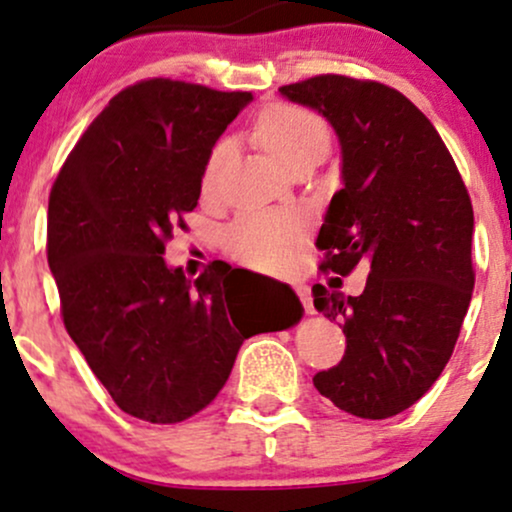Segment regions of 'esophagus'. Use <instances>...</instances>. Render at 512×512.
I'll list each match as a JSON object with an SVG mask.
<instances>
[{
    "instance_id": "esophagus-1",
    "label": "esophagus",
    "mask_w": 512,
    "mask_h": 512,
    "mask_svg": "<svg viewBox=\"0 0 512 512\" xmlns=\"http://www.w3.org/2000/svg\"><path fill=\"white\" fill-rule=\"evenodd\" d=\"M297 295H300V300L304 304V312L307 314H314V304H312V295H309V290L304 285L297 287Z\"/></svg>"
}]
</instances>
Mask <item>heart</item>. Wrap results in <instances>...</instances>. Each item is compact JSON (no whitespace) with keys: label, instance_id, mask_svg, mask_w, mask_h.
Wrapping results in <instances>:
<instances>
[{"label":"heart","instance_id":"1","mask_svg":"<svg viewBox=\"0 0 512 512\" xmlns=\"http://www.w3.org/2000/svg\"><path fill=\"white\" fill-rule=\"evenodd\" d=\"M258 140L263 142L287 169L307 159H324L329 154L331 135L317 113L292 103H275L258 116ZM229 152V140L215 142L205 159L203 191L210 193L220 176ZM297 225L292 217L278 212H244L225 232L227 251L239 261L256 268H278L290 258Z\"/></svg>","mask_w":512,"mask_h":512}]
</instances>
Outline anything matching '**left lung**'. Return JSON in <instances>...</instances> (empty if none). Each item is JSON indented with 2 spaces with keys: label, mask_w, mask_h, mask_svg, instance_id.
<instances>
[{
  "label": "left lung",
  "mask_w": 512,
  "mask_h": 512,
  "mask_svg": "<svg viewBox=\"0 0 512 512\" xmlns=\"http://www.w3.org/2000/svg\"><path fill=\"white\" fill-rule=\"evenodd\" d=\"M278 91L321 113L341 145L343 188L317 237L321 268L348 275L360 261L370 266L358 297L312 287L314 307L343 326L348 343L314 387L358 418L396 416L433 387L467 317V186L433 123L392 86L319 74Z\"/></svg>",
  "instance_id": "obj_1"
}]
</instances>
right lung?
<instances>
[{
    "label": "right lung",
    "instance_id": "obj_1",
    "mask_svg": "<svg viewBox=\"0 0 512 512\" xmlns=\"http://www.w3.org/2000/svg\"><path fill=\"white\" fill-rule=\"evenodd\" d=\"M254 96L147 79L108 101L62 164L48 203V263L65 329L118 409L181 423L225 387L241 343L302 319H256L227 297L222 268L198 280L164 244L198 205L205 159Z\"/></svg>",
    "mask_w": 512,
    "mask_h": 512
}]
</instances>
